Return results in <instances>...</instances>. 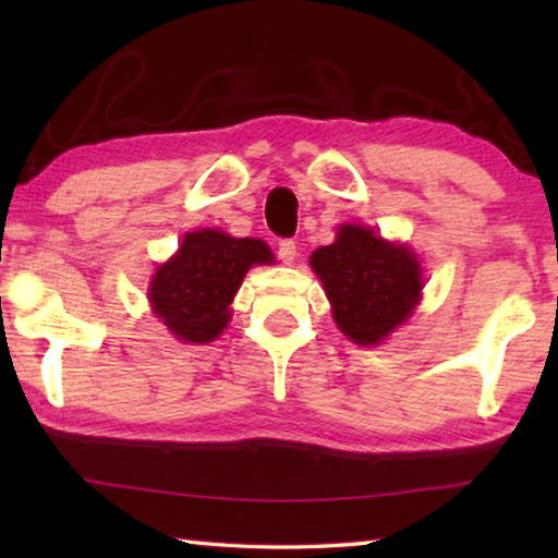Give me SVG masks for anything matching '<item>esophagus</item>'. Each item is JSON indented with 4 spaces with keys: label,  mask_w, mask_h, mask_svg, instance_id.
<instances>
[{
    "label": "esophagus",
    "mask_w": 558,
    "mask_h": 558,
    "mask_svg": "<svg viewBox=\"0 0 558 558\" xmlns=\"http://www.w3.org/2000/svg\"><path fill=\"white\" fill-rule=\"evenodd\" d=\"M278 258L286 263V266H292V263H295V258H298V245H295V241H290V239H286V241H280L278 243Z\"/></svg>",
    "instance_id": "obj_1"
}]
</instances>
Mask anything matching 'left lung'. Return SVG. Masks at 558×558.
Returning a JSON list of instances; mask_svg holds the SVG:
<instances>
[{"label": "left lung", "instance_id": "obj_1", "mask_svg": "<svg viewBox=\"0 0 558 558\" xmlns=\"http://www.w3.org/2000/svg\"><path fill=\"white\" fill-rule=\"evenodd\" d=\"M310 266L332 302L337 327L354 344H381L421 302L423 270L415 253L366 226H339L335 243L317 248Z\"/></svg>", "mask_w": 558, "mask_h": 558}]
</instances>
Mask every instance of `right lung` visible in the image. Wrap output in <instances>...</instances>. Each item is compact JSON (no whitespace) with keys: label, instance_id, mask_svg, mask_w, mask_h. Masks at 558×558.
I'll return each instance as SVG.
<instances>
[{"label":"right lung","instance_id":"1","mask_svg":"<svg viewBox=\"0 0 558 558\" xmlns=\"http://www.w3.org/2000/svg\"><path fill=\"white\" fill-rule=\"evenodd\" d=\"M268 263L272 253L260 239H233L219 229L189 231L149 280V305L177 339L209 344L229 325L245 272Z\"/></svg>","mask_w":558,"mask_h":558}]
</instances>
